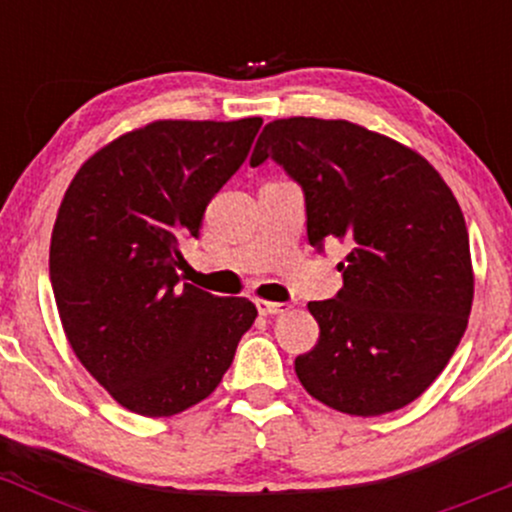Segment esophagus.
<instances>
[{
	"instance_id": "esophagus-1",
	"label": "esophagus",
	"mask_w": 512,
	"mask_h": 512,
	"mask_svg": "<svg viewBox=\"0 0 512 512\" xmlns=\"http://www.w3.org/2000/svg\"><path fill=\"white\" fill-rule=\"evenodd\" d=\"M255 305H257V310H260V315L284 313V303H272V301H264V298H255Z\"/></svg>"
}]
</instances>
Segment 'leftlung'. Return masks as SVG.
<instances>
[{"instance_id": "obj_1", "label": "left lung", "mask_w": 512, "mask_h": 512, "mask_svg": "<svg viewBox=\"0 0 512 512\" xmlns=\"http://www.w3.org/2000/svg\"><path fill=\"white\" fill-rule=\"evenodd\" d=\"M274 158L303 187L308 243L346 245L337 298L310 301L320 339L296 358L317 402L351 416L407 407L455 354L474 301L467 223L419 151L349 120L284 117L250 166Z\"/></svg>"}]
</instances>
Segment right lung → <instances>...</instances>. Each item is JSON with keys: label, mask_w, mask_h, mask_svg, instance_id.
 <instances>
[{"label": "right lung", "mask_w": 512, "mask_h": 512, "mask_svg": "<svg viewBox=\"0 0 512 512\" xmlns=\"http://www.w3.org/2000/svg\"><path fill=\"white\" fill-rule=\"evenodd\" d=\"M260 125L154 120L86 158L64 192L50 240L64 337L134 414L173 416L207 399L255 322L248 298L180 284L178 240L197 236Z\"/></svg>", "instance_id": "right-lung-1"}]
</instances>
